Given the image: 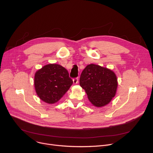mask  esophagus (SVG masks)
Instances as JSON below:
<instances>
[{
	"mask_svg": "<svg viewBox=\"0 0 153 153\" xmlns=\"http://www.w3.org/2000/svg\"><path fill=\"white\" fill-rule=\"evenodd\" d=\"M78 80H79L78 77H74V78L73 79V83H74V84H77V83H78Z\"/></svg>",
	"mask_w": 153,
	"mask_h": 153,
	"instance_id": "obj_1",
	"label": "esophagus"
}]
</instances>
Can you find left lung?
Returning <instances> with one entry per match:
<instances>
[{
    "label": "left lung",
    "mask_w": 153,
    "mask_h": 153,
    "mask_svg": "<svg viewBox=\"0 0 153 153\" xmlns=\"http://www.w3.org/2000/svg\"><path fill=\"white\" fill-rule=\"evenodd\" d=\"M90 102L95 107H103L115 97L118 85L114 72L96 64L87 65L79 80Z\"/></svg>",
    "instance_id": "1"
}]
</instances>
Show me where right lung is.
<instances>
[{
    "instance_id": "obj_1",
    "label": "right lung",
    "mask_w": 153,
    "mask_h": 153,
    "mask_svg": "<svg viewBox=\"0 0 153 153\" xmlns=\"http://www.w3.org/2000/svg\"><path fill=\"white\" fill-rule=\"evenodd\" d=\"M72 83L68 71L59 64H48L35 75L36 92L40 99L48 103L57 102Z\"/></svg>"
}]
</instances>
